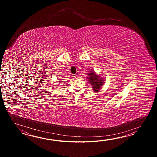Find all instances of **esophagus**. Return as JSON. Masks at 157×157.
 <instances>
[{"label": "esophagus", "instance_id": "esophagus-1", "mask_svg": "<svg viewBox=\"0 0 157 157\" xmlns=\"http://www.w3.org/2000/svg\"><path fill=\"white\" fill-rule=\"evenodd\" d=\"M74 78H75V79H78V76H77V75H74Z\"/></svg>", "mask_w": 157, "mask_h": 157}]
</instances>
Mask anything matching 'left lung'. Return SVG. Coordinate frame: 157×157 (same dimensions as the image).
<instances>
[{
	"mask_svg": "<svg viewBox=\"0 0 157 157\" xmlns=\"http://www.w3.org/2000/svg\"><path fill=\"white\" fill-rule=\"evenodd\" d=\"M87 77L88 81L92 86L94 91L98 92V91L103 86L104 80L99 75H97L94 71H89Z\"/></svg>",
	"mask_w": 157,
	"mask_h": 157,
	"instance_id": "obj_1",
	"label": "left lung"
}]
</instances>
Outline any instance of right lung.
I'll return each instance as SVG.
<instances>
[{"label": "right lung", "mask_w": 157, "mask_h": 157, "mask_svg": "<svg viewBox=\"0 0 157 157\" xmlns=\"http://www.w3.org/2000/svg\"><path fill=\"white\" fill-rule=\"evenodd\" d=\"M59 82H63V81H59Z\"/></svg>", "instance_id": "add662e5"}]
</instances>
